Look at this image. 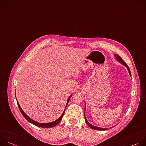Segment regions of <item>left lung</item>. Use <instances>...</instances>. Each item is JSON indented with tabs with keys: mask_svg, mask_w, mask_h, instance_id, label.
<instances>
[{
	"mask_svg": "<svg viewBox=\"0 0 146 146\" xmlns=\"http://www.w3.org/2000/svg\"><path fill=\"white\" fill-rule=\"evenodd\" d=\"M115 58H116V59H117L119 62H121V63L122 64H123V65H125V66L127 68V69H128V71H129V74H130V76H131V71H130L129 68V66L127 65V64L125 63V62L122 60V58H121L119 55H117V54H115ZM86 103H85V110H86ZM84 118H85L86 122L87 123V124L91 128H92V129H95V130H99V131H105V130H106V129H107V128H102L97 127L94 126V125H92L90 124V123L87 121V118H86V115H85V113H84Z\"/></svg>",
	"mask_w": 146,
	"mask_h": 146,
	"instance_id": "left-lung-1",
	"label": "left lung"
}]
</instances>
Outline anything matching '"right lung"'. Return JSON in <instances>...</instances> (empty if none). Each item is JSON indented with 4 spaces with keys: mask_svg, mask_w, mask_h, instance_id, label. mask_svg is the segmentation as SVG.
I'll return each instance as SVG.
<instances>
[{
    "mask_svg": "<svg viewBox=\"0 0 146 146\" xmlns=\"http://www.w3.org/2000/svg\"><path fill=\"white\" fill-rule=\"evenodd\" d=\"M72 96V95H70L69 97V98H68V101H67V104H66V106H67V105H68V103H69V100H70V98ZM17 104H18V108H19V110H20V111H21V113H22V114L23 115V116L27 119V120H28L29 122H31V123H32V124H33V125H36V126H37V127H41V128H52V127H54L55 126H56V125H58L60 121H61V120H62V117H63V116H64V113H65V109H66V108L65 109V110H64V111L63 112V113L62 114V115H60V117L58 119H56V120H55V121H53V122H49V123H39V122H36L35 121H33V119H32L31 118H30L29 117H28V116L23 111V110H22V109L21 108V107H20V106H19V103H18V101H17Z\"/></svg>",
    "mask_w": 146,
    "mask_h": 146,
    "instance_id": "obj_1",
    "label": "right lung"
}]
</instances>
